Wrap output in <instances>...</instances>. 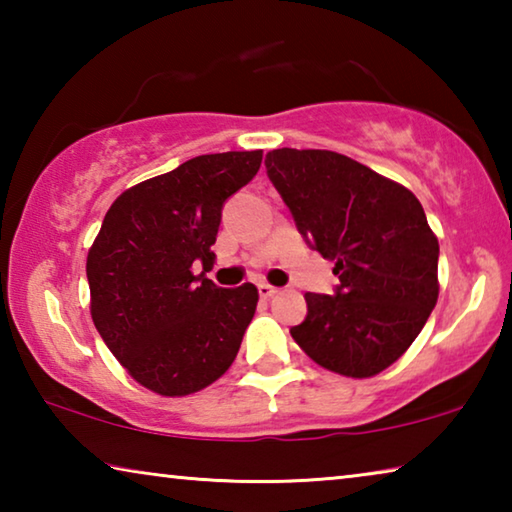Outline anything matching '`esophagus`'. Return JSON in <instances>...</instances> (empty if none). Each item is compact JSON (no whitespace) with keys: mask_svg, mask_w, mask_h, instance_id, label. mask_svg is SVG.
Masks as SVG:
<instances>
[{"mask_svg":"<svg viewBox=\"0 0 512 512\" xmlns=\"http://www.w3.org/2000/svg\"><path fill=\"white\" fill-rule=\"evenodd\" d=\"M257 289H259V296H262V298H273L275 293L280 291V289H277V287H271V284H266V282L257 284Z\"/></svg>","mask_w":512,"mask_h":512,"instance_id":"1","label":"esophagus"}]
</instances>
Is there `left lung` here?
I'll return each mask as SVG.
<instances>
[{
    "label": "left lung",
    "instance_id": "obj_1",
    "mask_svg": "<svg viewBox=\"0 0 512 512\" xmlns=\"http://www.w3.org/2000/svg\"><path fill=\"white\" fill-rule=\"evenodd\" d=\"M266 173L300 235L334 262V296L305 293L291 336L343 377L386 370L418 339L438 300V239L418 198L348 155L266 153Z\"/></svg>",
    "mask_w": 512,
    "mask_h": 512
}]
</instances>
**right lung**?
<instances>
[{
  "mask_svg": "<svg viewBox=\"0 0 512 512\" xmlns=\"http://www.w3.org/2000/svg\"><path fill=\"white\" fill-rule=\"evenodd\" d=\"M262 151L198 155L126 189L88 253L90 314L137 384L164 397L203 391L235 361L255 316V284L221 289L194 264L212 246L228 198L255 178Z\"/></svg>",
  "mask_w": 512,
  "mask_h": 512,
  "instance_id": "1",
  "label": "right lung"
}]
</instances>
